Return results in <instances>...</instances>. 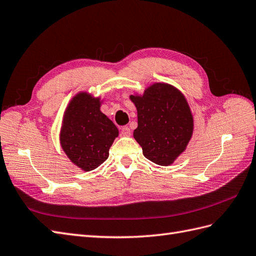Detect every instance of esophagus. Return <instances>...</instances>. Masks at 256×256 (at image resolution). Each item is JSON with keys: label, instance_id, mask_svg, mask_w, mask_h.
<instances>
[{"label": "esophagus", "instance_id": "esophagus-1", "mask_svg": "<svg viewBox=\"0 0 256 256\" xmlns=\"http://www.w3.org/2000/svg\"><path fill=\"white\" fill-rule=\"evenodd\" d=\"M121 133L123 136H130V128L128 126H123L121 128Z\"/></svg>", "mask_w": 256, "mask_h": 256}]
</instances>
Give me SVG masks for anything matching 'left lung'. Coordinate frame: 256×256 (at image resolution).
<instances>
[{
	"label": "left lung",
	"instance_id": "8db88e82",
	"mask_svg": "<svg viewBox=\"0 0 256 256\" xmlns=\"http://www.w3.org/2000/svg\"><path fill=\"white\" fill-rule=\"evenodd\" d=\"M130 98L138 120L133 135L144 156L156 164H172L186 149L194 130L192 111L184 95L172 85L154 83L142 96Z\"/></svg>",
	"mask_w": 256,
	"mask_h": 256
}]
</instances>
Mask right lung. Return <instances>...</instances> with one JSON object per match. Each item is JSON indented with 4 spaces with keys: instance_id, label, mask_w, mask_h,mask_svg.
Masks as SVG:
<instances>
[{
    "instance_id": "right-lung-1",
    "label": "right lung",
    "mask_w": 256,
    "mask_h": 256,
    "mask_svg": "<svg viewBox=\"0 0 256 256\" xmlns=\"http://www.w3.org/2000/svg\"><path fill=\"white\" fill-rule=\"evenodd\" d=\"M100 100L86 93L74 97L66 109L60 144L68 158L84 171L108 159L109 148L119 130L100 111Z\"/></svg>"
}]
</instances>
